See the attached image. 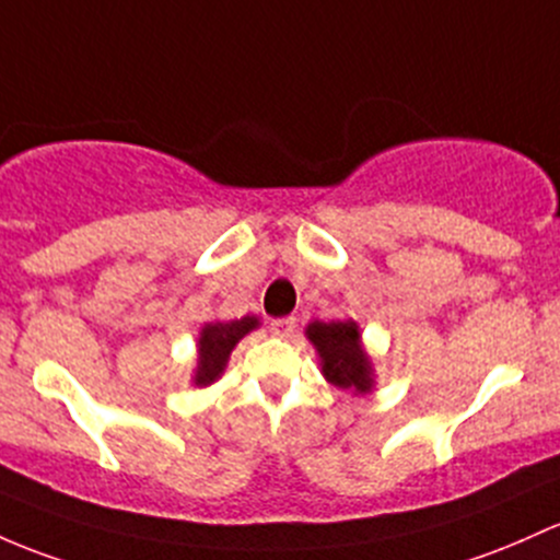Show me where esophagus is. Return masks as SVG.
I'll list each match as a JSON object with an SVG mask.
<instances>
[{
	"instance_id": "1",
	"label": "esophagus",
	"mask_w": 560,
	"mask_h": 560,
	"mask_svg": "<svg viewBox=\"0 0 560 560\" xmlns=\"http://www.w3.org/2000/svg\"><path fill=\"white\" fill-rule=\"evenodd\" d=\"M294 327H298V318H294V316L273 318V322H270V331H273L276 337H292Z\"/></svg>"
}]
</instances>
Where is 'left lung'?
<instances>
[{
	"label": "left lung",
	"mask_w": 560,
	"mask_h": 560,
	"mask_svg": "<svg viewBox=\"0 0 560 560\" xmlns=\"http://www.w3.org/2000/svg\"><path fill=\"white\" fill-rule=\"evenodd\" d=\"M322 359V372L331 385L353 393L374 388L372 359L361 348V331L355 322H313L305 329Z\"/></svg>",
	"instance_id": "1"
}]
</instances>
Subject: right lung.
<instances>
[{
  "instance_id": "right-lung-1",
  "label": "right lung",
  "mask_w": 560,
  "mask_h": 560,
  "mask_svg": "<svg viewBox=\"0 0 560 560\" xmlns=\"http://www.w3.org/2000/svg\"><path fill=\"white\" fill-rule=\"evenodd\" d=\"M257 327H260V318L257 316L205 324L199 331V342H196V346H199V361H196L194 385H199V388L212 385L214 380L223 374L225 364H229L231 350L236 348V342Z\"/></svg>"
}]
</instances>
